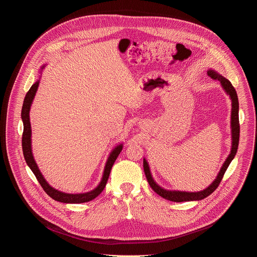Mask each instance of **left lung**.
I'll return each mask as SVG.
<instances>
[{"label": "left lung", "instance_id": "8db88e82", "mask_svg": "<svg viewBox=\"0 0 257 257\" xmlns=\"http://www.w3.org/2000/svg\"><path fill=\"white\" fill-rule=\"evenodd\" d=\"M207 74L215 80H218L221 82L223 88L225 89V91L230 95L231 100H232V113H231V128H232V149H231V154L229 155V157L227 158L226 162L224 163L223 167L221 168L218 172V175L216 176V178L214 179V181L211 183V184L204 190L202 191H198V192H185V191H171V190H166L164 188H162L161 186H159L157 183L155 182L150 167H149V163L146 162L145 159H143V169H144V173H145V177L148 179L149 184L151 185L152 189L159 194L160 196H162L165 199H168L170 201H174V202H183V201H192V200H201L205 197H207L208 195H210L219 185L221 183L224 174L226 173L229 165L231 164V162L233 161V159L236 156L237 150H238V145H239V136H240V125H239V101H238V96H237V92L234 88V86L232 85V83L226 79L224 76L219 75L218 73H216L213 70H208Z\"/></svg>", "mask_w": 257, "mask_h": 257}]
</instances>
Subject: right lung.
Masks as SVG:
<instances>
[{
	"mask_svg": "<svg viewBox=\"0 0 257 257\" xmlns=\"http://www.w3.org/2000/svg\"><path fill=\"white\" fill-rule=\"evenodd\" d=\"M44 68H45V66H43L42 70ZM39 84H40V80L36 81L30 87L28 92L26 93L24 101H23V105H22V111H21V118H22V121H23L22 150H23V156H24V159L26 161V164L30 168V170L32 171V173L34 174L36 179H38V181L40 182V184L43 187V189L53 199H55L59 202H63V203H82V202L90 201V200L94 199L96 196H98L101 193V191L104 189L105 184L107 182V179L109 177V173H111L112 167H113L115 161L117 160L118 156L122 152L123 144L117 145L116 148L112 151V153L109 154V156L107 158V161L105 163V167H104V171H103L101 181L99 182V184L97 185V187L94 188L93 190H91L89 192H86V193L71 194V193H65V192H62V191H59V190L53 188L49 184V183L46 181L43 174L41 173L38 165H36V163L33 159L32 151H31V126H30V121H29V111H30V106H31L32 100L34 98L35 92H36V90H38Z\"/></svg>",
	"mask_w": 257,
	"mask_h": 257,
	"instance_id": "obj_1",
	"label": "right lung"
}]
</instances>
